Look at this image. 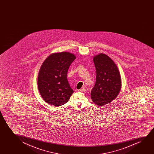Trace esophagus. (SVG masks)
Wrapping results in <instances>:
<instances>
[{"mask_svg": "<svg viewBox=\"0 0 154 154\" xmlns=\"http://www.w3.org/2000/svg\"><path fill=\"white\" fill-rule=\"evenodd\" d=\"M78 91H80V92H85L86 91V89H85V88H83L80 89L79 90H78Z\"/></svg>", "mask_w": 154, "mask_h": 154, "instance_id": "obj_1", "label": "esophagus"}]
</instances>
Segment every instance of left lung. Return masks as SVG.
Segmentation results:
<instances>
[{
	"instance_id": "obj_1",
	"label": "left lung",
	"mask_w": 154,
	"mask_h": 154,
	"mask_svg": "<svg viewBox=\"0 0 154 154\" xmlns=\"http://www.w3.org/2000/svg\"><path fill=\"white\" fill-rule=\"evenodd\" d=\"M93 61L96 71V80L91 91V98L97 105H105L114 100L120 92V72L116 63L106 54L100 53L95 56Z\"/></svg>"
}]
</instances>
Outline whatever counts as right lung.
I'll list each match as a JSON object with an SVG mask.
<instances>
[{"instance_id": "obj_1", "label": "right lung", "mask_w": 154, "mask_h": 154, "mask_svg": "<svg viewBox=\"0 0 154 154\" xmlns=\"http://www.w3.org/2000/svg\"><path fill=\"white\" fill-rule=\"evenodd\" d=\"M76 57L63 51L53 53L41 65L37 79L39 92L47 103L58 107L69 99L74 91L67 78L68 70Z\"/></svg>"}]
</instances>
